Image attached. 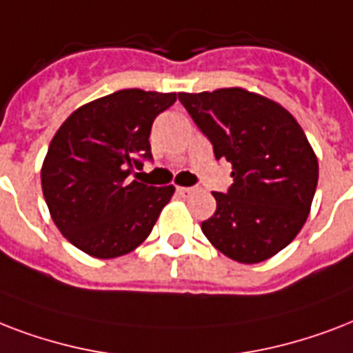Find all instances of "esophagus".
<instances>
[{"label":"esophagus","mask_w":353,"mask_h":353,"mask_svg":"<svg viewBox=\"0 0 353 353\" xmlns=\"http://www.w3.org/2000/svg\"><path fill=\"white\" fill-rule=\"evenodd\" d=\"M193 191H195V188H188V185H179V188H176V193H179L180 196L191 195Z\"/></svg>","instance_id":"34e87169"}]
</instances>
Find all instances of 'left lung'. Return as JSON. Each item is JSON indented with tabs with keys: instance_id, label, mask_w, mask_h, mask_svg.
I'll list each match as a JSON object with an SVG mask.
<instances>
[{
	"instance_id": "1",
	"label": "left lung",
	"mask_w": 353,
	"mask_h": 353,
	"mask_svg": "<svg viewBox=\"0 0 353 353\" xmlns=\"http://www.w3.org/2000/svg\"><path fill=\"white\" fill-rule=\"evenodd\" d=\"M179 99L215 158L234 168L228 193H214L204 236L239 263L272 258L299 236L315 196L319 160L304 130L280 103L237 86L180 92Z\"/></svg>"
}]
</instances>
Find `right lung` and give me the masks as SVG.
I'll use <instances>...</instances> for the list:
<instances>
[{
  "label": "right lung",
  "instance_id": "1",
  "mask_svg": "<svg viewBox=\"0 0 353 353\" xmlns=\"http://www.w3.org/2000/svg\"><path fill=\"white\" fill-rule=\"evenodd\" d=\"M174 101V92L119 90L79 106L54 132L40 179L49 215L73 247L112 259L149 237L174 185L130 174L139 158H152V121Z\"/></svg>",
  "mask_w": 353,
  "mask_h": 353
}]
</instances>
